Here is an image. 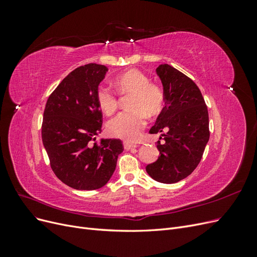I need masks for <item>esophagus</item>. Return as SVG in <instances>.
Returning <instances> with one entry per match:
<instances>
[{"instance_id":"34e87169","label":"esophagus","mask_w":257,"mask_h":257,"mask_svg":"<svg viewBox=\"0 0 257 257\" xmlns=\"http://www.w3.org/2000/svg\"><path fill=\"white\" fill-rule=\"evenodd\" d=\"M123 146H124V149H125V150L133 149V148H136V147H137L136 144H132V143H128V142H124V143H123Z\"/></svg>"}]
</instances>
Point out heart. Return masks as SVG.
<instances>
[{
    "instance_id": "heart-1",
    "label": "heart",
    "mask_w": 257,
    "mask_h": 257,
    "mask_svg": "<svg viewBox=\"0 0 257 257\" xmlns=\"http://www.w3.org/2000/svg\"><path fill=\"white\" fill-rule=\"evenodd\" d=\"M114 83L122 94H132L128 102L132 110L120 112L109 120L107 131L111 136L136 141L146 126L147 114L154 116L161 112L164 96L160 88L150 83L149 78L137 69H130L116 76ZM96 100L106 114L113 113L118 108V96L107 85L97 88Z\"/></svg>"
}]
</instances>
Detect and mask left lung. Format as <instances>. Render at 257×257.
<instances>
[{
    "label": "left lung",
    "mask_w": 257,
    "mask_h": 257,
    "mask_svg": "<svg viewBox=\"0 0 257 257\" xmlns=\"http://www.w3.org/2000/svg\"><path fill=\"white\" fill-rule=\"evenodd\" d=\"M157 74L165 107L149 133H166L158 142L159 159L146 170L155 181L170 184L190 176L199 164L210 136L209 115L200 90L188 76L168 64L159 65Z\"/></svg>",
    "instance_id": "1"
}]
</instances>
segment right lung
I'll list each match as a JSON object with an SVG mask.
<instances>
[{
    "mask_svg": "<svg viewBox=\"0 0 257 257\" xmlns=\"http://www.w3.org/2000/svg\"><path fill=\"white\" fill-rule=\"evenodd\" d=\"M108 72L95 63L77 67L60 82L46 103L42 138L53 173L76 190L92 191L111 178L120 139H95L103 114L96 100L98 84Z\"/></svg>",
    "mask_w": 257,
    "mask_h": 257,
    "instance_id": "add662e5",
    "label": "right lung"
}]
</instances>
